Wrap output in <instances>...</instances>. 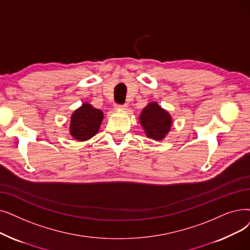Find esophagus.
I'll list each match as a JSON object with an SVG mask.
<instances>
[{
  "label": "esophagus",
  "mask_w": 250,
  "mask_h": 250,
  "mask_svg": "<svg viewBox=\"0 0 250 250\" xmlns=\"http://www.w3.org/2000/svg\"><path fill=\"white\" fill-rule=\"evenodd\" d=\"M126 105L125 104V105H115V109L116 110H123V111H125V110H126Z\"/></svg>",
  "instance_id": "34e87169"
}]
</instances>
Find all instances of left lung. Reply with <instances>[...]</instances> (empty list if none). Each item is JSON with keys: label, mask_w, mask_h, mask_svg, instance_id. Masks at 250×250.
I'll use <instances>...</instances> for the list:
<instances>
[{"label": "left lung", "mask_w": 250, "mask_h": 250, "mask_svg": "<svg viewBox=\"0 0 250 250\" xmlns=\"http://www.w3.org/2000/svg\"><path fill=\"white\" fill-rule=\"evenodd\" d=\"M147 138L155 141L164 140L169 133L172 125L171 115L157 102L148 103L139 116Z\"/></svg>", "instance_id": "1"}]
</instances>
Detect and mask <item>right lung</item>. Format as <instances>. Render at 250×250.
I'll return each instance as SVG.
<instances>
[{
  "label": "right lung",
  "instance_id": "obj_1",
  "mask_svg": "<svg viewBox=\"0 0 250 250\" xmlns=\"http://www.w3.org/2000/svg\"><path fill=\"white\" fill-rule=\"evenodd\" d=\"M103 118L104 114L101 110L96 109L88 102H83L70 116L69 134L80 142L90 140L98 133Z\"/></svg>",
  "mask_w": 250,
  "mask_h": 250
}]
</instances>
